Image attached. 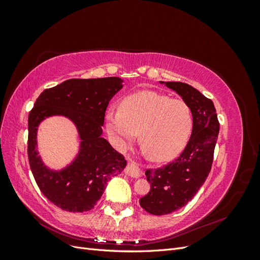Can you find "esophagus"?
<instances>
[{
  "instance_id": "34e87169",
  "label": "esophagus",
  "mask_w": 260,
  "mask_h": 260,
  "mask_svg": "<svg viewBox=\"0 0 260 260\" xmlns=\"http://www.w3.org/2000/svg\"><path fill=\"white\" fill-rule=\"evenodd\" d=\"M124 172H125V175L129 177H132V178H139L142 176V172H141L140 168L137 166V165L131 164V162H129L127 165V167H125V169H124Z\"/></svg>"
}]
</instances>
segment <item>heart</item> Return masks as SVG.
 Instances as JSON below:
<instances>
[{
    "instance_id": "b5f03b06",
    "label": "heart",
    "mask_w": 260,
    "mask_h": 260,
    "mask_svg": "<svg viewBox=\"0 0 260 260\" xmlns=\"http://www.w3.org/2000/svg\"><path fill=\"white\" fill-rule=\"evenodd\" d=\"M106 130L115 146H128L137 138L154 161H168L184 148L193 127L191 108L154 91H141L122 100L120 109H109Z\"/></svg>"
}]
</instances>
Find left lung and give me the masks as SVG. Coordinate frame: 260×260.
<instances>
[{"label":"left lung","instance_id":"obj_1","mask_svg":"<svg viewBox=\"0 0 260 260\" xmlns=\"http://www.w3.org/2000/svg\"><path fill=\"white\" fill-rule=\"evenodd\" d=\"M176 91L191 108L193 129L183 152L161 168L147 169L151 183L140 205L155 216L171 214L190 202L208 177L219 135V121L212 101L183 82H164Z\"/></svg>","mask_w":260,"mask_h":260}]
</instances>
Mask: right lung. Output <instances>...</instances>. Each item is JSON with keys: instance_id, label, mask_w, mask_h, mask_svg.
I'll list each match as a JSON object with an SVG mask.
<instances>
[{"instance_id": "1", "label": "right lung", "mask_w": 260, "mask_h": 260, "mask_svg": "<svg viewBox=\"0 0 260 260\" xmlns=\"http://www.w3.org/2000/svg\"><path fill=\"white\" fill-rule=\"evenodd\" d=\"M118 77L69 79L44 90L28 118V158L36 182L54 205L70 212L92 209L107 182L120 175L127 161L102 138L109 101L121 90ZM64 115L76 125L81 139L76 158L60 171L46 168L37 152L36 135L46 117Z\"/></svg>"}]
</instances>
